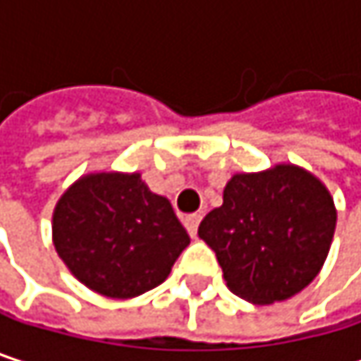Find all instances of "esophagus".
<instances>
[{"label": "esophagus", "mask_w": 361, "mask_h": 361, "mask_svg": "<svg viewBox=\"0 0 361 361\" xmlns=\"http://www.w3.org/2000/svg\"><path fill=\"white\" fill-rule=\"evenodd\" d=\"M200 219H202V215L200 213H192V215H185L183 217V226H185V230H188V234L194 238L196 236V232H198V224H200Z\"/></svg>", "instance_id": "34e87169"}]
</instances>
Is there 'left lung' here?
<instances>
[{"label": "left lung", "instance_id": "obj_1", "mask_svg": "<svg viewBox=\"0 0 361 361\" xmlns=\"http://www.w3.org/2000/svg\"><path fill=\"white\" fill-rule=\"evenodd\" d=\"M336 207L322 181L293 163L234 173L224 204L198 226L215 251L228 288L255 305L301 293L322 269Z\"/></svg>", "mask_w": 361, "mask_h": 361}]
</instances>
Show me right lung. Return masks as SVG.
<instances>
[{
  "label": "right lung",
  "mask_w": 361,
  "mask_h": 361,
  "mask_svg": "<svg viewBox=\"0 0 361 361\" xmlns=\"http://www.w3.org/2000/svg\"><path fill=\"white\" fill-rule=\"evenodd\" d=\"M54 247L90 290L131 299L163 284L190 245L171 202L140 173L81 176L58 198L51 215Z\"/></svg>",
  "instance_id": "add662e5"
}]
</instances>
